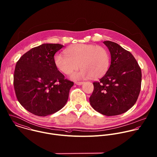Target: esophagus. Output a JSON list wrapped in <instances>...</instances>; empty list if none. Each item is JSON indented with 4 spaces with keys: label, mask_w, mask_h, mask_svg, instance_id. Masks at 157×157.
I'll list each match as a JSON object with an SVG mask.
<instances>
[{
    "label": "esophagus",
    "mask_w": 157,
    "mask_h": 157,
    "mask_svg": "<svg viewBox=\"0 0 157 157\" xmlns=\"http://www.w3.org/2000/svg\"><path fill=\"white\" fill-rule=\"evenodd\" d=\"M75 84L78 86H81L83 84V82H75Z\"/></svg>",
    "instance_id": "34e87169"
}]
</instances>
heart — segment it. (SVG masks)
<instances>
[{
    "instance_id": "b5f03b06",
    "label": "heart",
    "mask_w": 157,
    "mask_h": 157,
    "mask_svg": "<svg viewBox=\"0 0 157 157\" xmlns=\"http://www.w3.org/2000/svg\"><path fill=\"white\" fill-rule=\"evenodd\" d=\"M65 55L59 54L55 58L56 68L69 75L78 68L82 69L71 75L74 80L92 78L99 79L105 75L110 65V55L107 49L94 44H78L67 48Z\"/></svg>"
}]
</instances>
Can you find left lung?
Returning a JSON list of instances; mask_svg holds the SVG:
<instances>
[{"mask_svg":"<svg viewBox=\"0 0 157 157\" xmlns=\"http://www.w3.org/2000/svg\"><path fill=\"white\" fill-rule=\"evenodd\" d=\"M103 43L111 55V64L105 75L94 82L89 98L92 107L105 116L122 114L136 102L141 90V70L130 52L118 44Z\"/></svg>","mask_w":157,"mask_h":157,"instance_id":"1","label":"left lung"}]
</instances>
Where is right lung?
Segmentation results:
<instances>
[{
	"label": "right lung",
	"mask_w": 157,
	"mask_h": 157,
	"mask_svg": "<svg viewBox=\"0 0 157 157\" xmlns=\"http://www.w3.org/2000/svg\"><path fill=\"white\" fill-rule=\"evenodd\" d=\"M64 46L44 44L32 48L16 63L13 84L20 104L33 114L45 117L65 105L73 82L55 64V53Z\"/></svg>",
	"instance_id": "add662e5"
}]
</instances>
